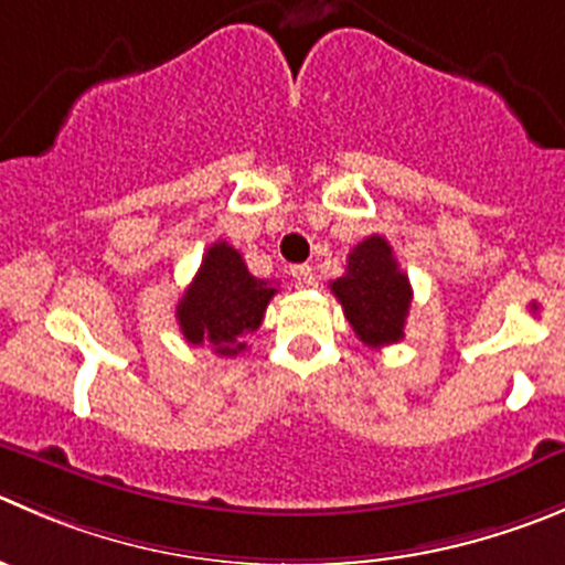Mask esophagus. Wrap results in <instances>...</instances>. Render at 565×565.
<instances>
[{"label":"esophagus","instance_id":"obj_1","mask_svg":"<svg viewBox=\"0 0 565 565\" xmlns=\"http://www.w3.org/2000/svg\"><path fill=\"white\" fill-rule=\"evenodd\" d=\"M291 277L299 288L316 286V274L310 266H291Z\"/></svg>","mask_w":565,"mask_h":565}]
</instances>
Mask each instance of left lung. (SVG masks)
Listing matches in <instances>:
<instances>
[{"instance_id": "8db88e82", "label": "left lung", "mask_w": 565, "mask_h": 565, "mask_svg": "<svg viewBox=\"0 0 565 565\" xmlns=\"http://www.w3.org/2000/svg\"><path fill=\"white\" fill-rule=\"evenodd\" d=\"M354 335L366 347H388L405 338L411 279L383 235H369L347 257V274L330 282Z\"/></svg>"}]
</instances>
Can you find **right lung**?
<instances>
[{"label": "right lung", "instance_id": "add662e5", "mask_svg": "<svg viewBox=\"0 0 565 565\" xmlns=\"http://www.w3.org/2000/svg\"><path fill=\"white\" fill-rule=\"evenodd\" d=\"M274 294L271 282L252 277L238 249L216 241L177 305L182 338L193 347H211L222 358H235L246 349L244 338L260 327Z\"/></svg>", "mask_w": 565, "mask_h": 565}]
</instances>
